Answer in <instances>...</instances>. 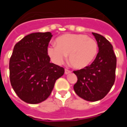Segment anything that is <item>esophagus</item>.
Instances as JSON below:
<instances>
[{
    "mask_svg": "<svg viewBox=\"0 0 127 127\" xmlns=\"http://www.w3.org/2000/svg\"><path fill=\"white\" fill-rule=\"evenodd\" d=\"M70 73H71V71H69V70H68V69H65V70H64V73H65V74L66 75L69 74Z\"/></svg>",
    "mask_w": 127,
    "mask_h": 127,
    "instance_id": "34e87169",
    "label": "esophagus"
}]
</instances>
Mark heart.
I'll use <instances>...</instances> for the list:
<instances>
[{"label": "heart", "mask_w": 127, "mask_h": 127, "mask_svg": "<svg viewBox=\"0 0 127 127\" xmlns=\"http://www.w3.org/2000/svg\"><path fill=\"white\" fill-rule=\"evenodd\" d=\"M98 44L84 34H65L56 39V46L47 47V53L54 63L62 64L69 56L70 65L75 69L88 66L95 58Z\"/></svg>", "instance_id": "1"}]
</instances>
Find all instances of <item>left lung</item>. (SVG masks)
<instances>
[{
	"mask_svg": "<svg viewBox=\"0 0 127 127\" xmlns=\"http://www.w3.org/2000/svg\"><path fill=\"white\" fill-rule=\"evenodd\" d=\"M98 47L96 57L90 66L73 71L77 82L73 86L75 93L88 101L104 98L115 82L116 57L112 44L103 36L93 32Z\"/></svg>",
	"mask_w": 127,
	"mask_h": 127,
	"instance_id": "left-lung-1",
	"label": "left lung"
}]
</instances>
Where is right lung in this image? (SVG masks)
Listing matches in <instances>:
<instances>
[{
	"label": "right lung",
	"instance_id": "add662e5",
	"mask_svg": "<svg viewBox=\"0 0 127 127\" xmlns=\"http://www.w3.org/2000/svg\"><path fill=\"white\" fill-rule=\"evenodd\" d=\"M50 32L28 34L14 46L9 61L11 84L15 93L26 103H39L46 100L56 80L64 69L51 63L47 55Z\"/></svg>",
	"mask_w": 127,
	"mask_h": 127
}]
</instances>
